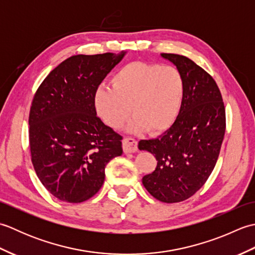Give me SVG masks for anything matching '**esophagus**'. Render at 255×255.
<instances>
[{"label":"esophagus","mask_w":255,"mask_h":255,"mask_svg":"<svg viewBox=\"0 0 255 255\" xmlns=\"http://www.w3.org/2000/svg\"><path fill=\"white\" fill-rule=\"evenodd\" d=\"M138 145H137V141L132 138H125L123 140V150L124 152H134L137 151Z\"/></svg>","instance_id":"34e87169"}]
</instances>
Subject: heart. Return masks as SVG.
<instances>
[{"label": "heart", "instance_id": "b5f03b06", "mask_svg": "<svg viewBox=\"0 0 255 255\" xmlns=\"http://www.w3.org/2000/svg\"><path fill=\"white\" fill-rule=\"evenodd\" d=\"M111 85L100 86L94 95L96 112L111 128H122L130 108L129 129L151 134L166 131L180 115L185 81L175 67L130 62L113 75Z\"/></svg>", "mask_w": 255, "mask_h": 255}]
</instances>
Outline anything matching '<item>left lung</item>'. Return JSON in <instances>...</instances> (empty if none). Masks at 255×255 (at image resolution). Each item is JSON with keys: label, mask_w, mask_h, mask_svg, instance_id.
<instances>
[{"label": "left lung", "mask_w": 255, "mask_h": 255, "mask_svg": "<svg viewBox=\"0 0 255 255\" xmlns=\"http://www.w3.org/2000/svg\"><path fill=\"white\" fill-rule=\"evenodd\" d=\"M185 81V95L175 123L162 136L140 140L138 148L152 153L158 164L142 177L145 189L160 202L189 198L202 187L218 160L226 131V110L217 83L187 57L162 53Z\"/></svg>", "instance_id": "1"}]
</instances>
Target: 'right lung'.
I'll return each instance as SVG.
<instances>
[{"mask_svg":"<svg viewBox=\"0 0 255 255\" xmlns=\"http://www.w3.org/2000/svg\"><path fill=\"white\" fill-rule=\"evenodd\" d=\"M125 52L77 55L47 75L29 112L31 163L56 198L82 203L100 191L123 137L96 116L95 92Z\"/></svg>","mask_w":255,"mask_h":255,"instance_id":"1","label":"right lung"}]
</instances>
